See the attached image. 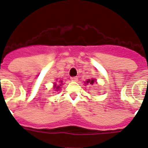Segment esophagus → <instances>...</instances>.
<instances>
[{"label":"esophagus","mask_w":148,"mask_h":148,"mask_svg":"<svg viewBox=\"0 0 148 148\" xmlns=\"http://www.w3.org/2000/svg\"><path fill=\"white\" fill-rule=\"evenodd\" d=\"M71 80L72 81H74V82H76L78 80V77L77 76H73V77H71Z\"/></svg>","instance_id":"esophagus-1"}]
</instances>
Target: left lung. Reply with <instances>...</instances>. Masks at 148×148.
Returning <instances> with one entry per match:
<instances>
[{
	"label": "left lung",
	"mask_w": 148,
	"mask_h": 148,
	"mask_svg": "<svg viewBox=\"0 0 148 148\" xmlns=\"http://www.w3.org/2000/svg\"><path fill=\"white\" fill-rule=\"evenodd\" d=\"M94 82H95V79H88L86 80V83H87V84H89V83H90V84L92 85Z\"/></svg>",
	"instance_id": "1"
}]
</instances>
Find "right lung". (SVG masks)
Instances as JSON below:
<instances>
[{"instance_id":"add662e5","label":"right lung","mask_w":148,"mask_h":148,"mask_svg":"<svg viewBox=\"0 0 148 148\" xmlns=\"http://www.w3.org/2000/svg\"><path fill=\"white\" fill-rule=\"evenodd\" d=\"M62 82V81H60V82ZM58 86L56 87V89H58V88H59V87H58Z\"/></svg>"}]
</instances>
